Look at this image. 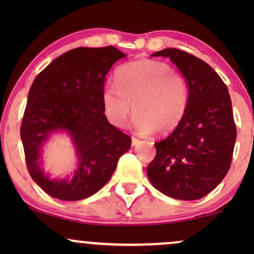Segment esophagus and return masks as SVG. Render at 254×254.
Here are the masks:
<instances>
[{
    "label": "esophagus",
    "mask_w": 254,
    "mask_h": 254,
    "mask_svg": "<svg viewBox=\"0 0 254 254\" xmlns=\"http://www.w3.org/2000/svg\"><path fill=\"white\" fill-rule=\"evenodd\" d=\"M138 143H140V140H138L137 137H131V144L133 145H137Z\"/></svg>",
    "instance_id": "1"
}]
</instances>
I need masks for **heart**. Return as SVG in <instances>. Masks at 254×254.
Segmentation results:
<instances>
[{
	"label": "heart",
	"mask_w": 254,
	"mask_h": 254,
	"mask_svg": "<svg viewBox=\"0 0 254 254\" xmlns=\"http://www.w3.org/2000/svg\"><path fill=\"white\" fill-rule=\"evenodd\" d=\"M189 100L186 78L168 64L156 60L123 65L117 72V84H107L102 95L109 123L123 127L134 110L131 126L142 135L175 130L185 116Z\"/></svg>",
	"instance_id": "heart-1"
}]
</instances>
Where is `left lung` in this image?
I'll use <instances>...</instances> for the list:
<instances>
[{
	"mask_svg": "<svg viewBox=\"0 0 254 254\" xmlns=\"http://www.w3.org/2000/svg\"><path fill=\"white\" fill-rule=\"evenodd\" d=\"M152 57L170 58L178 67L189 84L190 100L179 126L155 143L148 178L173 199H201L230 169L237 136L230 95L209 64L185 51L165 48Z\"/></svg>",
	"mask_w": 254,
	"mask_h": 254,
	"instance_id": "obj_1",
	"label": "left lung"
}]
</instances>
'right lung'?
<instances>
[{"instance_id":"1","label":"right lung","mask_w":254,"mask_h":254,"mask_svg":"<svg viewBox=\"0 0 254 254\" xmlns=\"http://www.w3.org/2000/svg\"><path fill=\"white\" fill-rule=\"evenodd\" d=\"M126 57L113 46L78 47L51 62L31 85L20 126L26 166L51 196L77 201L109 182L131 138L107 121L102 95L107 72ZM67 130L79 155L70 180L51 181L40 168V150L52 131Z\"/></svg>"}]
</instances>
